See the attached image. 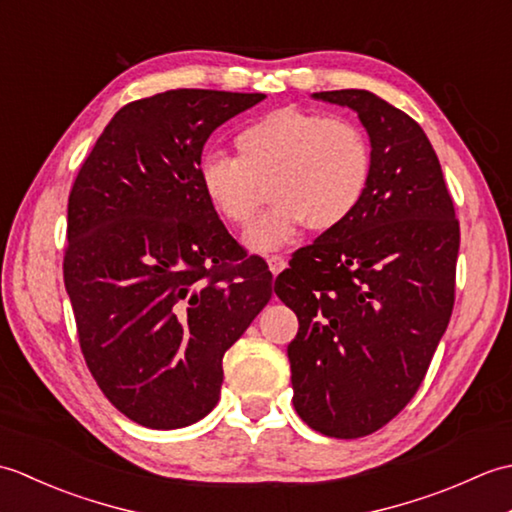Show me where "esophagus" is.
<instances>
[{
	"instance_id": "esophagus-1",
	"label": "esophagus",
	"mask_w": 512,
	"mask_h": 512,
	"mask_svg": "<svg viewBox=\"0 0 512 512\" xmlns=\"http://www.w3.org/2000/svg\"><path fill=\"white\" fill-rule=\"evenodd\" d=\"M266 262H268V268H270V273H273V275H279L281 270L288 266V262L281 255H268Z\"/></svg>"
}]
</instances>
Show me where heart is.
<instances>
[{
  "mask_svg": "<svg viewBox=\"0 0 512 512\" xmlns=\"http://www.w3.org/2000/svg\"><path fill=\"white\" fill-rule=\"evenodd\" d=\"M237 158L211 151L200 160V187L222 222L244 228L268 187L273 206L244 235L255 253L290 244L303 228L332 231L361 206L374 151L352 118L277 107L235 136Z\"/></svg>",
  "mask_w": 512,
  "mask_h": 512,
  "instance_id": "heart-1",
  "label": "heart"
}]
</instances>
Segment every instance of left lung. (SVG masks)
<instances>
[{
	"instance_id": "1",
	"label": "left lung",
	"mask_w": 512,
	"mask_h": 512,
	"mask_svg": "<svg viewBox=\"0 0 512 512\" xmlns=\"http://www.w3.org/2000/svg\"><path fill=\"white\" fill-rule=\"evenodd\" d=\"M350 107L374 151L350 220L297 250L275 279L295 310L292 405L330 438H363L416 396L455 301L460 224L427 134L367 90L312 94Z\"/></svg>"
}]
</instances>
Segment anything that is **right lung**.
Listing matches in <instances>:
<instances>
[{
	"instance_id": "right-lung-1",
	"label": "right lung",
	"mask_w": 512,
	"mask_h": 512,
	"mask_svg": "<svg viewBox=\"0 0 512 512\" xmlns=\"http://www.w3.org/2000/svg\"><path fill=\"white\" fill-rule=\"evenodd\" d=\"M266 94L169 90L127 103L68 200L63 281L105 398L149 429L202 420L222 358L273 297L200 187L209 136Z\"/></svg>"
}]
</instances>
